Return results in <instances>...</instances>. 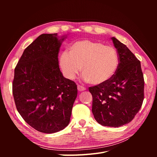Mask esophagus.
<instances>
[{
  "label": "esophagus",
  "instance_id": "34e87169",
  "mask_svg": "<svg viewBox=\"0 0 157 157\" xmlns=\"http://www.w3.org/2000/svg\"><path fill=\"white\" fill-rule=\"evenodd\" d=\"M77 88H78V90L79 92H82V91H84V90H86V88H84L82 86H80V85H78Z\"/></svg>",
  "mask_w": 157,
  "mask_h": 157
}]
</instances>
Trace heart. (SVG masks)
<instances>
[{"label": "heart", "instance_id": "b5f03b06", "mask_svg": "<svg viewBox=\"0 0 157 157\" xmlns=\"http://www.w3.org/2000/svg\"><path fill=\"white\" fill-rule=\"evenodd\" d=\"M69 53L59 56V65L66 77L73 80L81 70L83 79L94 85L106 82L115 75L119 60L116 50L100 42L82 40L69 47Z\"/></svg>", "mask_w": 157, "mask_h": 157}]
</instances>
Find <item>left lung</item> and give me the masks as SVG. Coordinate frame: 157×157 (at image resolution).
I'll list each match as a JSON object with an SVG mask.
<instances>
[{
    "mask_svg": "<svg viewBox=\"0 0 157 157\" xmlns=\"http://www.w3.org/2000/svg\"><path fill=\"white\" fill-rule=\"evenodd\" d=\"M111 39L119 63L116 73L106 82L89 88L92 113L102 126L119 127L131 122L144 99V78L140 61L116 38Z\"/></svg>",
    "mask_w": 157,
    "mask_h": 157,
    "instance_id": "1",
    "label": "left lung"
}]
</instances>
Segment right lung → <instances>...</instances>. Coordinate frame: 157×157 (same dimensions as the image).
I'll return each mask as SVG.
<instances>
[{
	"label": "right lung",
	"mask_w": 157,
	"mask_h": 157,
	"mask_svg": "<svg viewBox=\"0 0 157 157\" xmlns=\"http://www.w3.org/2000/svg\"><path fill=\"white\" fill-rule=\"evenodd\" d=\"M57 33L42 34L28 46L14 70L12 92L17 110L37 131L52 134L70 122L77 84L59 67L61 42Z\"/></svg>",
	"instance_id": "add662e5"
}]
</instances>
